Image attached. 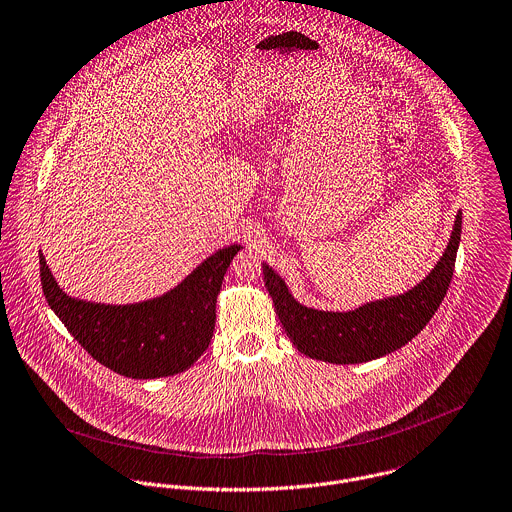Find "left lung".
I'll return each instance as SVG.
<instances>
[{
    "label": "left lung",
    "instance_id": "8db88e82",
    "mask_svg": "<svg viewBox=\"0 0 512 512\" xmlns=\"http://www.w3.org/2000/svg\"><path fill=\"white\" fill-rule=\"evenodd\" d=\"M463 211L457 213L449 243L431 273L401 295L369 301L351 311H321L299 303L283 277L263 263L265 289L277 317L309 359L333 365H357L381 359L417 337L437 313L453 279L461 243Z\"/></svg>",
    "mask_w": 512,
    "mask_h": 512
}]
</instances>
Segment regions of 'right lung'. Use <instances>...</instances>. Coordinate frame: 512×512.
I'll list each match as a JSON object with an SVG mask.
<instances>
[{
  "label": "right lung",
  "instance_id": "add662e5",
  "mask_svg": "<svg viewBox=\"0 0 512 512\" xmlns=\"http://www.w3.org/2000/svg\"><path fill=\"white\" fill-rule=\"evenodd\" d=\"M241 249H217L167 293L127 305L71 297L39 251L41 289L51 311L97 363L127 379H161L187 371L207 351L217 295Z\"/></svg>",
  "mask_w": 512,
  "mask_h": 512
}]
</instances>
